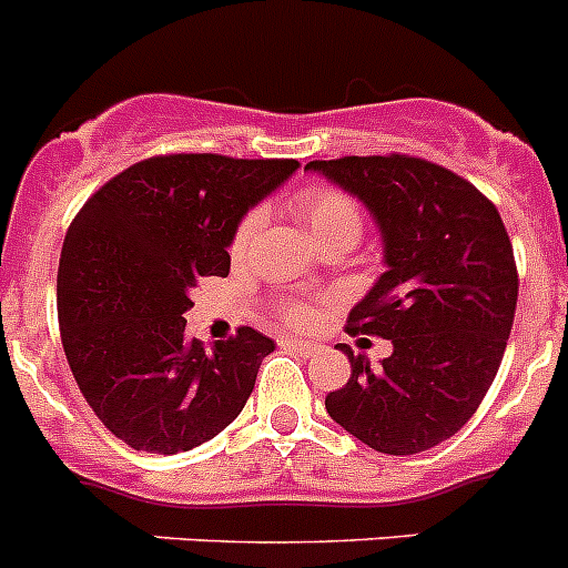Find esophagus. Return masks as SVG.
I'll use <instances>...</instances> for the list:
<instances>
[{
  "instance_id": "1",
  "label": "esophagus",
  "mask_w": 568,
  "mask_h": 568,
  "mask_svg": "<svg viewBox=\"0 0 568 568\" xmlns=\"http://www.w3.org/2000/svg\"><path fill=\"white\" fill-rule=\"evenodd\" d=\"M287 343L290 348H295V352H298L301 357H312L315 355V343H310V341H284Z\"/></svg>"
}]
</instances>
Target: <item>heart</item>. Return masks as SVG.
Segmentation results:
<instances>
[{"label": "heart", "instance_id": "1", "mask_svg": "<svg viewBox=\"0 0 568 568\" xmlns=\"http://www.w3.org/2000/svg\"><path fill=\"white\" fill-rule=\"evenodd\" d=\"M295 211L304 220L306 231L312 233L315 244L341 236L355 239V242L361 239L363 211L346 191L332 189V185H324V182H312V185L301 189L298 196H295ZM262 220L264 213L258 207L244 213V220L239 222L236 233H233V256H244L247 253L253 239H256L258 227H262ZM278 312L290 326H310L312 318H315V306L306 304V301H284L278 306Z\"/></svg>", "mask_w": 568, "mask_h": 568}]
</instances>
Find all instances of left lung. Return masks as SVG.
Masks as SVG:
<instances>
[{
  "label": "left lung",
  "mask_w": 568,
  "mask_h": 568,
  "mask_svg": "<svg viewBox=\"0 0 568 568\" xmlns=\"http://www.w3.org/2000/svg\"><path fill=\"white\" fill-rule=\"evenodd\" d=\"M306 171L377 222L386 273L348 312V332L394 346L372 366L341 343L352 374L326 410L379 454H423L462 430L501 366L518 301L501 216L476 185L408 154L312 160Z\"/></svg>",
  "instance_id": "8db88e82"
}]
</instances>
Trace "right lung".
Instances as JSON below:
<instances>
[{"label": "right lung", "instance_id": "add662e5", "mask_svg": "<svg viewBox=\"0 0 568 568\" xmlns=\"http://www.w3.org/2000/svg\"><path fill=\"white\" fill-rule=\"evenodd\" d=\"M295 160L165 154L129 165L78 211L59 262V326L83 399L118 439L180 454L242 414L275 348L242 326L213 348L185 337L191 290L231 273L239 222Z\"/></svg>", "mask_w": 568, "mask_h": 568}]
</instances>
